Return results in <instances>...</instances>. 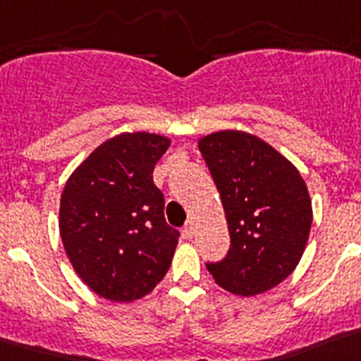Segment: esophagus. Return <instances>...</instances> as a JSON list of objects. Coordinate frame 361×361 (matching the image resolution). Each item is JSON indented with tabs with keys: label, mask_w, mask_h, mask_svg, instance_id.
<instances>
[{
	"label": "esophagus",
	"mask_w": 361,
	"mask_h": 361,
	"mask_svg": "<svg viewBox=\"0 0 361 361\" xmlns=\"http://www.w3.org/2000/svg\"><path fill=\"white\" fill-rule=\"evenodd\" d=\"M183 234H185V238H192V234H194V224L192 221H187V224H185V227H183Z\"/></svg>",
	"instance_id": "1"
}]
</instances>
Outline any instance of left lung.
Instances as JSON below:
<instances>
[{"label": "left lung", "instance_id": "1", "mask_svg": "<svg viewBox=\"0 0 361 361\" xmlns=\"http://www.w3.org/2000/svg\"><path fill=\"white\" fill-rule=\"evenodd\" d=\"M200 152L216 183L231 247L207 269L216 283L240 296L265 293L302 258L312 224L307 185L289 159L241 130L202 137Z\"/></svg>", "mask_w": 361, "mask_h": 361}]
</instances>
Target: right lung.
Instances as JSON below:
<instances>
[{"label":"right lung","mask_w":361,"mask_h":361,"mask_svg":"<svg viewBox=\"0 0 361 361\" xmlns=\"http://www.w3.org/2000/svg\"><path fill=\"white\" fill-rule=\"evenodd\" d=\"M171 142L149 133L112 137L72 172L59 234L81 280L111 302L145 296L171 267L180 231L165 221L152 171Z\"/></svg>","instance_id":"1"}]
</instances>
